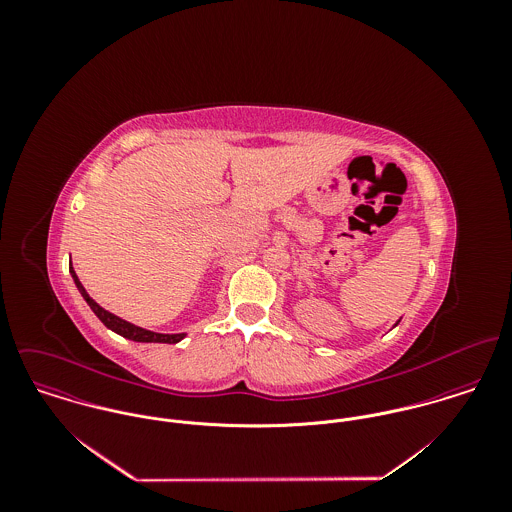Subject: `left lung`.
Wrapping results in <instances>:
<instances>
[{
    "instance_id": "1",
    "label": "left lung",
    "mask_w": 512,
    "mask_h": 512,
    "mask_svg": "<svg viewBox=\"0 0 512 512\" xmlns=\"http://www.w3.org/2000/svg\"><path fill=\"white\" fill-rule=\"evenodd\" d=\"M396 325H398V323H396Z\"/></svg>"
}]
</instances>
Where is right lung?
<instances>
[{"instance_id": "right-lung-1", "label": "right lung", "mask_w": 512, "mask_h": 512, "mask_svg": "<svg viewBox=\"0 0 512 512\" xmlns=\"http://www.w3.org/2000/svg\"><path fill=\"white\" fill-rule=\"evenodd\" d=\"M69 272H71V276H73L74 286L78 288V292L84 297V301L88 303V307L94 311V315H96L110 331H114V333H118V335L130 339V341H136V343H169V345H175V343H179L181 339H185L187 333H155V331L138 327V325H134V323H130V321H126V319H122V317H118V315L106 311L104 307H100V305L88 295V292L84 290V286L80 284V280H78V276H76V272H74L73 264H69Z\"/></svg>"}]
</instances>
